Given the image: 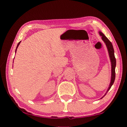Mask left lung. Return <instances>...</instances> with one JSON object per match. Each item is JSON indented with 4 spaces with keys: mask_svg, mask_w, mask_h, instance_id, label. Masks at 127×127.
<instances>
[{
    "mask_svg": "<svg viewBox=\"0 0 127 127\" xmlns=\"http://www.w3.org/2000/svg\"><path fill=\"white\" fill-rule=\"evenodd\" d=\"M100 36H101L102 40L105 42V44L107 46V50L109 54V57H110L111 63V82L109 86V89L107 90V92L109 91L111 87L112 86L114 82L115 78V66H116V59L114 55V50L113 46V45L111 42L109 41V40L101 32H99ZM106 94L105 95H106Z\"/></svg>",
    "mask_w": 127,
    "mask_h": 127,
    "instance_id": "left-lung-1",
    "label": "left lung"
}]
</instances>
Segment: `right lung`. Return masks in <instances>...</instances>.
<instances>
[{"mask_svg":"<svg viewBox=\"0 0 127 127\" xmlns=\"http://www.w3.org/2000/svg\"><path fill=\"white\" fill-rule=\"evenodd\" d=\"M20 42H21V41H20V42H19V43H18V45H17V48H16V51H17V48H18V47L19 45H20Z\"/></svg>","mask_w":127,"mask_h":127,"instance_id":"right-lung-1","label":"right lung"}]
</instances>
